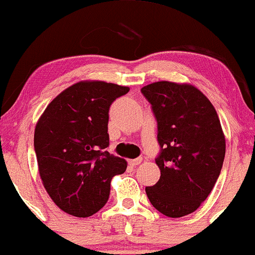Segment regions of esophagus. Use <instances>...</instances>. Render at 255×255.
I'll use <instances>...</instances> for the list:
<instances>
[{
	"label": "esophagus",
	"mask_w": 255,
	"mask_h": 255,
	"mask_svg": "<svg viewBox=\"0 0 255 255\" xmlns=\"http://www.w3.org/2000/svg\"><path fill=\"white\" fill-rule=\"evenodd\" d=\"M141 162H142V159L141 158H135V159H130V161H128V164L132 167H136V166H138Z\"/></svg>",
	"instance_id": "1"
}]
</instances>
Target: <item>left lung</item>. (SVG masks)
<instances>
[{
  "label": "left lung",
  "mask_w": 255,
  "mask_h": 255,
  "mask_svg": "<svg viewBox=\"0 0 255 255\" xmlns=\"http://www.w3.org/2000/svg\"><path fill=\"white\" fill-rule=\"evenodd\" d=\"M157 122L159 180L146 186L161 214L182 217L206 200L221 173L225 136L211 102L194 86L161 81L141 88Z\"/></svg>",
  "instance_id": "obj_1"
}]
</instances>
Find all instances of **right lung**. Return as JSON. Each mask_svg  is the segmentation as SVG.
Wrapping results in <instances>:
<instances>
[{"instance_id":"add662e5","label":"right lung","mask_w":255,"mask_h":255,"mask_svg":"<svg viewBox=\"0 0 255 255\" xmlns=\"http://www.w3.org/2000/svg\"><path fill=\"white\" fill-rule=\"evenodd\" d=\"M128 87L103 81L71 86L46 107L34 132L39 173L62 211L88 217L107 204L110 182L127 161L106 151L109 108Z\"/></svg>"}]
</instances>
